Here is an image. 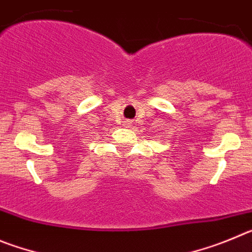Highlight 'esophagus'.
<instances>
[{"mask_svg":"<svg viewBox=\"0 0 252 252\" xmlns=\"http://www.w3.org/2000/svg\"><path fill=\"white\" fill-rule=\"evenodd\" d=\"M124 126H126V128H130V126H133V123H131L130 121H126V122H124Z\"/></svg>","mask_w":252,"mask_h":252,"instance_id":"1","label":"esophagus"}]
</instances>
